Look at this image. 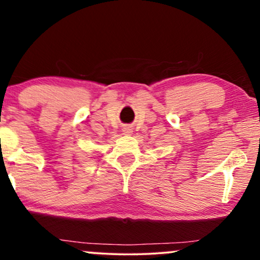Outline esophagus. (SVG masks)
Listing matches in <instances>:
<instances>
[{
    "label": "esophagus",
    "instance_id": "obj_1",
    "mask_svg": "<svg viewBox=\"0 0 260 260\" xmlns=\"http://www.w3.org/2000/svg\"><path fill=\"white\" fill-rule=\"evenodd\" d=\"M122 132L126 134V136H129V134L133 133V128L131 124H127V126H124L123 128H122Z\"/></svg>",
    "mask_w": 260,
    "mask_h": 260
}]
</instances>
